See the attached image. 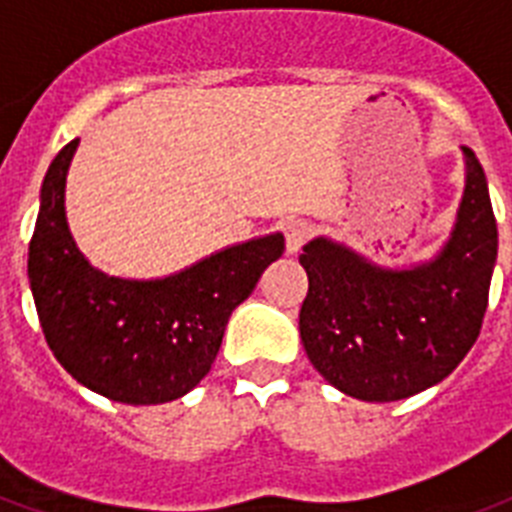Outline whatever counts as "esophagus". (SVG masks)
<instances>
[{
    "instance_id": "obj_1",
    "label": "esophagus",
    "mask_w": 512,
    "mask_h": 512,
    "mask_svg": "<svg viewBox=\"0 0 512 512\" xmlns=\"http://www.w3.org/2000/svg\"><path fill=\"white\" fill-rule=\"evenodd\" d=\"M283 234H286V247H289V252H299V249L312 239L315 226H312V221H307V218H291V221L286 223Z\"/></svg>"
}]
</instances>
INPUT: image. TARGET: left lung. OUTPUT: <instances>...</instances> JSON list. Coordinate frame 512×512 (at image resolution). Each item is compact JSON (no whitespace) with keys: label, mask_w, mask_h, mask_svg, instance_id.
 I'll use <instances>...</instances> for the list:
<instances>
[{"label":"left lung","mask_w":512,"mask_h":512,"mask_svg":"<svg viewBox=\"0 0 512 512\" xmlns=\"http://www.w3.org/2000/svg\"><path fill=\"white\" fill-rule=\"evenodd\" d=\"M466 153V190L445 249L427 265L382 270L328 239L299 263L309 276L299 333L309 362L359 401H401L453 372L479 338L497 260L487 179Z\"/></svg>","instance_id":"obj_1"}]
</instances>
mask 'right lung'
<instances>
[{
  "mask_svg": "<svg viewBox=\"0 0 512 512\" xmlns=\"http://www.w3.org/2000/svg\"><path fill=\"white\" fill-rule=\"evenodd\" d=\"M77 140L51 161L28 249V278L46 343L80 385L150 406L190 393L210 372L231 312L255 291L283 236L236 244L163 278L124 281L88 265L64 218Z\"/></svg>",
  "mask_w": 512,
  "mask_h": 512,
  "instance_id": "add662e5",
  "label": "right lung"
}]
</instances>
